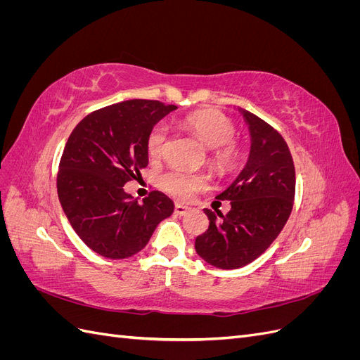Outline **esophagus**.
Instances as JSON below:
<instances>
[{
	"instance_id": "1",
	"label": "esophagus",
	"mask_w": 360,
	"mask_h": 360,
	"mask_svg": "<svg viewBox=\"0 0 360 360\" xmlns=\"http://www.w3.org/2000/svg\"><path fill=\"white\" fill-rule=\"evenodd\" d=\"M191 212V207L183 205V204H176V209H174V213L177 216H184Z\"/></svg>"
}]
</instances>
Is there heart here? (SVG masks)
<instances>
[{"label": "heart", "mask_w": 360, "mask_h": 360, "mask_svg": "<svg viewBox=\"0 0 360 360\" xmlns=\"http://www.w3.org/2000/svg\"><path fill=\"white\" fill-rule=\"evenodd\" d=\"M183 129L212 151L210 160L219 169H230L238 159V148L231 143L236 135V126L230 118L217 111H201L184 118ZM168 141V129L158 124L147 138L148 155L159 159L163 155ZM162 188L177 198H189L193 192L205 188V177L184 171H169L160 179Z\"/></svg>", "instance_id": "obj_1"}]
</instances>
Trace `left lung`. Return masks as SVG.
<instances>
[{
  "label": "left lung",
  "mask_w": 360,
  "mask_h": 360,
  "mask_svg": "<svg viewBox=\"0 0 360 360\" xmlns=\"http://www.w3.org/2000/svg\"><path fill=\"white\" fill-rule=\"evenodd\" d=\"M237 110L249 129L248 162L216 197L231 201V210L224 216L205 209L209 230L195 240L205 263L225 270L252 263L274 243L288 221L296 192V171L284 138L257 115Z\"/></svg>",
  "instance_id": "8db88e82"
}]
</instances>
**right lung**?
<instances>
[{
    "mask_svg": "<svg viewBox=\"0 0 360 360\" xmlns=\"http://www.w3.org/2000/svg\"><path fill=\"white\" fill-rule=\"evenodd\" d=\"M176 105L126 101L86 115L73 129L57 177L58 198L81 240L96 254L123 259L148 243L174 202L155 191L139 202L124 184L147 167V138Z\"/></svg>",
    "mask_w": 360,
    "mask_h": 360,
    "instance_id": "right-lung-1",
    "label": "right lung"
}]
</instances>
